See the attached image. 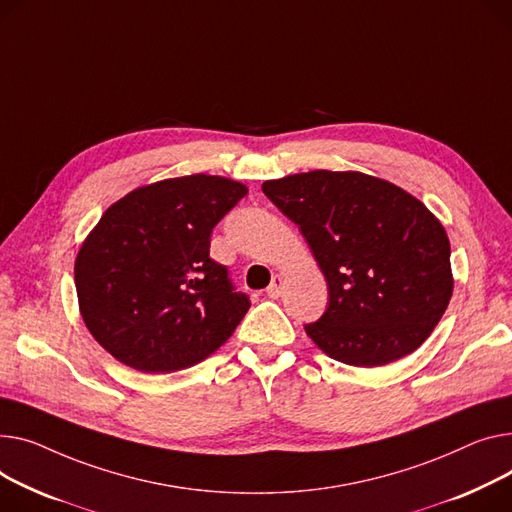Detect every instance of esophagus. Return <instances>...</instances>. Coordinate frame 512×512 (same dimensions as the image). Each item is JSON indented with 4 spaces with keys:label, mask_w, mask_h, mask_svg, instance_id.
Listing matches in <instances>:
<instances>
[{
    "label": "esophagus",
    "mask_w": 512,
    "mask_h": 512,
    "mask_svg": "<svg viewBox=\"0 0 512 512\" xmlns=\"http://www.w3.org/2000/svg\"><path fill=\"white\" fill-rule=\"evenodd\" d=\"M282 290H284V278L282 276H274V280H271V284L267 286V296L269 298H278L280 294H282Z\"/></svg>",
    "instance_id": "obj_1"
}]
</instances>
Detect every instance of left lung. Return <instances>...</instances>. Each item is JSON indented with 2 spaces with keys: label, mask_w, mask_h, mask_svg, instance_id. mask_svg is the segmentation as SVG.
<instances>
[{
  "label": "left lung",
  "mask_w": 512,
  "mask_h": 512,
  "mask_svg": "<svg viewBox=\"0 0 512 512\" xmlns=\"http://www.w3.org/2000/svg\"><path fill=\"white\" fill-rule=\"evenodd\" d=\"M319 261L327 311L304 325L333 360L383 366L412 354L445 315L451 245L422 201L362 173L311 170L265 181Z\"/></svg>",
  "instance_id": "left-lung-1"
}]
</instances>
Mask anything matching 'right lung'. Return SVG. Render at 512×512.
Masks as SVG:
<instances>
[{
    "mask_svg": "<svg viewBox=\"0 0 512 512\" xmlns=\"http://www.w3.org/2000/svg\"><path fill=\"white\" fill-rule=\"evenodd\" d=\"M245 195L236 181L189 175L135 189L102 214L74 267L102 348L140 372H175L226 342L251 300L210 257V236Z\"/></svg>",
    "mask_w": 512,
    "mask_h": 512,
    "instance_id": "1",
    "label": "right lung"
}]
</instances>
